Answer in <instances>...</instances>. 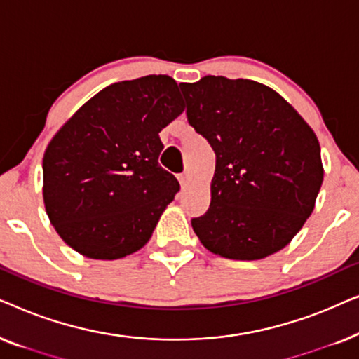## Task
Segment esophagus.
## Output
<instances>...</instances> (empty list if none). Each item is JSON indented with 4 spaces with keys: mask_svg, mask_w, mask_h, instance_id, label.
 <instances>
[{
    "mask_svg": "<svg viewBox=\"0 0 359 359\" xmlns=\"http://www.w3.org/2000/svg\"><path fill=\"white\" fill-rule=\"evenodd\" d=\"M178 181H180V184L184 188V186L188 184V181H189V175H188V173H181V175H178Z\"/></svg>",
    "mask_w": 359,
    "mask_h": 359,
    "instance_id": "obj_1",
    "label": "esophagus"
}]
</instances>
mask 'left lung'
<instances>
[{"label":"left lung","instance_id":"obj_1","mask_svg":"<svg viewBox=\"0 0 359 359\" xmlns=\"http://www.w3.org/2000/svg\"><path fill=\"white\" fill-rule=\"evenodd\" d=\"M186 116L215 154L208 212L191 220L209 252L262 259L312 214L323 181L311 126L271 88L208 75L180 85Z\"/></svg>","mask_w":359,"mask_h":359}]
</instances>
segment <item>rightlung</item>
Listing matches in <instances>:
<instances>
[{
    "label": "right lung",
    "mask_w": 359,
    "mask_h": 359,
    "mask_svg": "<svg viewBox=\"0 0 359 359\" xmlns=\"http://www.w3.org/2000/svg\"><path fill=\"white\" fill-rule=\"evenodd\" d=\"M184 111L168 75L119 81L86 101L47 145L43 204L63 242L117 259L149 242L180 183L158 165L160 130Z\"/></svg>",
    "instance_id": "right-lung-1"
}]
</instances>
